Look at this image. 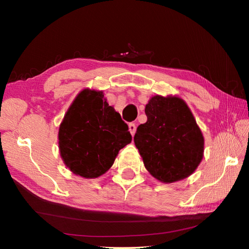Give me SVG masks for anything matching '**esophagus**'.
I'll return each instance as SVG.
<instances>
[{
  "instance_id": "obj_1",
  "label": "esophagus",
  "mask_w": 249,
  "mask_h": 249,
  "mask_svg": "<svg viewBox=\"0 0 249 249\" xmlns=\"http://www.w3.org/2000/svg\"><path fill=\"white\" fill-rule=\"evenodd\" d=\"M128 129H129L130 134H132L133 136H134V134L136 133V124H135V123H129L128 124Z\"/></svg>"
}]
</instances>
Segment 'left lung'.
<instances>
[{
  "instance_id": "left-lung-1",
  "label": "left lung",
  "mask_w": 249,
  "mask_h": 249,
  "mask_svg": "<svg viewBox=\"0 0 249 249\" xmlns=\"http://www.w3.org/2000/svg\"><path fill=\"white\" fill-rule=\"evenodd\" d=\"M145 113L147 122L137 127L134 142L146 169L166 183L192 175L203 158L204 138L187 103L155 95Z\"/></svg>"
}]
</instances>
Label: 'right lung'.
<instances>
[{"mask_svg": "<svg viewBox=\"0 0 249 249\" xmlns=\"http://www.w3.org/2000/svg\"><path fill=\"white\" fill-rule=\"evenodd\" d=\"M58 140L65 165L74 175L93 179L112 167L120 149L132 142V135L102 91L84 89L67 111Z\"/></svg>", "mask_w": 249, "mask_h": 249, "instance_id": "right-lung-1", "label": "right lung"}]
</instances>
